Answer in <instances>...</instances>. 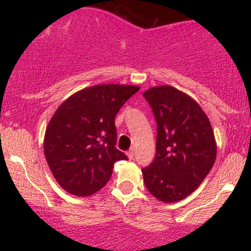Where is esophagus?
I'll return each mask as SVG.
<instances>
[{
  "label": "esophagus",
  "mask_w": 251,
  "mask_h": 251,
  "mask_svg": "<svg viewBox=\"0 0 251 251\" xmlns=\"http://www.w3.org/2000/svg\"><path fill=\"white\" fill-rule=\"evenodd\" d=\"M127 155H128L129 159H133V157H134V150H133V149L129 150V151L127 152Z\"/></svg>",
  "instance_id": "esophagus-1"
}]
</instances>
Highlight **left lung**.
<instances>
[{"mask_svg": "<svg viewBox=\"0 0 251 251\" xmlns=\"http://www.w3.org/2000/svg\"><path fill=\"white\" fill-rule=\"evenodd\" d=\"M157 123L155 157L143 168L150 194L165 203L188 197L216 160V142L206 114L197 102L171 86L143 94Z\"/></svg>", "mask_w": 251, "mask_h": 251, "instance_id": "obj_1", "label": "left lung"}]
</instances>
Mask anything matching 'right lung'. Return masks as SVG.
Masks as SVG:
<instances>
[{
    "mask_svg": "<svg viewBox=\"0 0 251 251\" xmlns=\"http://www.w3.org/2000/svg\"><path fill=\"white\" fill-rule=\"evenodd\" d=\"M139 91L126 85H98L77 92L56 109L45 134V155L62 189L75 196L100 190L114 163L127 155L116 148L114 119Z\"/></svg>",
    "mask_w": 251,
    "mask_h": 251,
    "instance_id": "add662e5",
    "label": "right lung"
}]
</instances>
